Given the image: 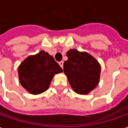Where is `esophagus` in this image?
<instances>
[{"label":"esophagus","mask_w":128,"mask_h":128,"mask_svg":"<svg viewBox=\"0 0 128 128\" xmlns=\"http://www.w3.org/2000/svg\"><path fill=\"white\" fill-rule=\"evenodd\" d=\"M59 64H60V66L62 68H63V64H64V62L60 61V62H59Z\"/></svg>","instance_id":"esophagus-1"}]
</instances>
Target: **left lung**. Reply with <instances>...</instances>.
Masks as SVG:
<instances>
[{"instance_id":"obj_1","label":"left lung","mask_w":128,"mask_h":128,"mask_svg":"<svg viewBox=\"0 0 128 128\" xmlns=\"http://www.w3.org/2000/svg\"><path fill=\"white\" fill-rule=\"evenodd\" d=\"M68 60L64 62V72L72 88L77 93L86 94L99 83L101 66L88 53L70 49L66 53Z\"/></svg>"}]
</instances>
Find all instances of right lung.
Segmentation results:
<instances>
[{
  "instance_id": "obj_1",
  "label": "right lung",
  "mask_w": 128,
  "mask_h": 128,
  "mask_svg": "<svg viewBox=\"0 0 128 128\" xmlns=\"http://www.w3.org/2000/svg\"><path fill=\"white\" fill-rule=\"evenodd\" d=\"M62 71L53 57L44 50L28 57L18 68L20 83L34 94L46 91L55 74Z\"/></svg>"
}]
</instances>
